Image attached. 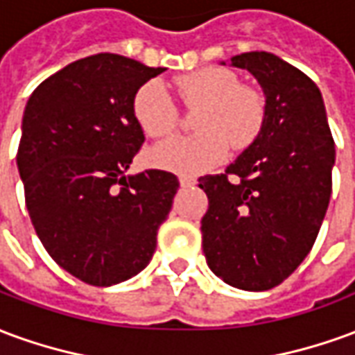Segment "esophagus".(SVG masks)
I'll use <instances>...</instances> for the list:
<instances>
[{
	"instance_id": "1",
	"label": "esophagus",
	"mask_w": 355,
	"mask_h": 355,
	"mask_svg": "<svg viewBox=\"0 0 355 355\" xmlns=\"http://www.w3.org/2000/svg\"><path fill=\"white\" fill-rule=\"evenodd\" d=\"M193 184H198V180H196V178L180 177V186H182V188H190V186H193Z\"/></svg>"
}]
</instances>
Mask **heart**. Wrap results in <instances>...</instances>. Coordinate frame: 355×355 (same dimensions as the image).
<instances>
[{
    "instance_id": "obj_1",
    "label": "heart",
    "mask_w": 355,
    "mask_h": 355,
    "mask_svg": "<svg viewBox=\"0 0 355 355\" xmlns=\"http://www.w3.org/2000/svg\"><path fill=\"white\" fill-rule=\"evenodd\" d=\"M175 87L188 108H198L192 137H177L157 144L150 159L182 177H196L223 163L230 142L247 148L261 137L268 117L266 96L257 87L241 85L238 73L218 66L182 73ZM132 116L152 139L177 129L178 106L159 81H146L135 93Z\"/></svg>"
}]
</instances>
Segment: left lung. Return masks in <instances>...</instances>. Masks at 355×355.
<instances>
[{"instance_id":"left-lung-1","label":"left lung","mask_w":355,"mask_h":355,"mask_svg":"<svg viewBox=\"0 0 355 355\" xmlns=\"http://www.w3.org/2000/svg\"><path fill=\"white\" fill-rule=\"evenodd\" d=\"M230 62L261 83L268 117L226 173L200 178L209 198L203 253L232 287L268 291L297 270L318 238L333 190L335 140L320 89L304 72L264 51Z\"/></svg>"}]
</instances>
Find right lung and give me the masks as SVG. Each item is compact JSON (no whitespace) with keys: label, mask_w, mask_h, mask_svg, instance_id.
<instances>
[{"label":"right lung","mask_w":355,"mask_h":355,"mask_svg":"<svg viewBox=\"0 0 355 355\" xmlns=\"http://www.w3.org/2000/svg\"><path fill=\"white\" fill-rule=\"evenodd\" d=\"M163 68L98 53L40 83L30 96L17 165L28 215L58 266L110 287L148 266L178 178L125 175L144 142L132 98Z\"/></svg>","instance_id":"add662e5"}]
</instances>
